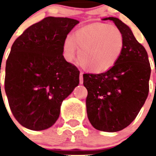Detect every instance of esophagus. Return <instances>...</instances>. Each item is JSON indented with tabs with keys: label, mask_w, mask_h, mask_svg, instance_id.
Returning a JSON list of instances; mask_svg holds the SVG:
<instances>
[{
	"label": "esophagus",
	"mask_w": 156,
	"mask_h": 156,
	"mask_svg": "<svg viewBox=\"0 0 156 156\" xmlns=\"http://www.w3.org/2000/svg\"><path fill=\"white\" fill-rule=\"evenodd\" d=\"M83 72H81V73H80V77H79V80H80V84H83Z\"/></svg>",
	"instance_id": "1"
}]
</instances>
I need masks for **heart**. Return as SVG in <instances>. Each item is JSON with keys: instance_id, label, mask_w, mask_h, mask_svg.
I'll return each mask as SVG.
<instances>
[{"instance_id": "obj_1", "label": "heart", "mask_w": 156, "mask_h": 156, "mask_svg": "<svg viewBox=\"0 0 156 156\" xmlns=\"http://www.w3.org/2000/svg\"><path fill=\"white\" fill-rule=\"evenodd\" d=\"M126 40L116 26L94 23L74 32L64 41V55L68 61L75 57L78 50V63L84 69L101 73L113 67L123 52Z\"/></svg>"}]
</instances>
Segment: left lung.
Instances as JSON below:
<instances>
[{
	"label": "left lung",
	"mask_w": 156,
	"mask_h": 156,
	"mask_svg": "<svg viewBox=\"0 0 156 156\" xmlns=\"http://www.w3.org/2000/svg\"><path fill=\"white\" fill-rule=\"evenodd\" d=\"M126 44L119 61L104 73L83 74L88 91L87 112L98 130L117 132L130 125L143 106L149 92L151 66L145 48L139 44L128 26L114 17Z\"/></svg>",
	"instance_id": "1"
}]
</instances>
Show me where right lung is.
<instances>
[{
  "mask_svg": "<svg viewBox=\"0 0 156 156\" xmlns=\"http://www.w3.org/2000/svg\"><path fill=\"white\" fill-rule=\"evenodd\" d=\"M78 23L47 17L29 27L12 45L5 90L13 116L27 129L44 130L53 126L63 100L79 84V70L63 56L64 41Z\"/></svg>",
  "mask_w": 156,
  "mask_h": 156,
  "instance_id": "1",
  "label": "right lung"
}]
</instances>
